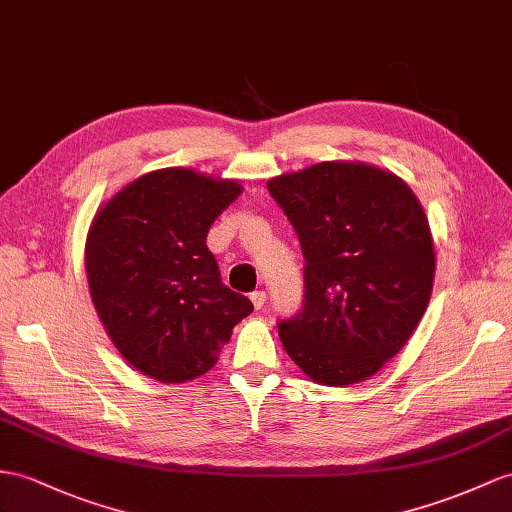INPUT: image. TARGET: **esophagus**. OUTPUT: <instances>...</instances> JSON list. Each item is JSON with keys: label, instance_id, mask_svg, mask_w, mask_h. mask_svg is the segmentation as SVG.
Wrapping results in <instances>:
<instances>
[{"label": "esophagus", "instance_id": "34e87169", "mask_svg": "<svg viewBox=\"0 0 512 512\" xmlns=\"http://www.w3.org/2000/svg\"><path fill=\"white\" fill-rule=\"evenodd\" d=\"M251 300H253L255 309H264V307H266V300H268V296H266V292H264V290H257V292H253V294H251Z\"/></svg>", "mask_w": 512, "mask_h": 512}]
</instances>
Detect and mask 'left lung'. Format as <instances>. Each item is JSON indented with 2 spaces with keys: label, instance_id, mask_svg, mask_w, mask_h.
Segmentation results:
<instances>
[{
  "label": "left lung",
  "instance_id": "8db88e82",
  "mask_svg": "<svg viewBox=\"0 0 512 512\" xmlns=\"http://www.w3.org/2000/svg\"><path fill=\"white\" fill-rule=\"evenodd\" d=\"M298 235L303 305L279 320L300 370L331 387L359 383L398 355L422 320L435 251L402 179L368 164L324 162L268 181Z\"/></svg>",
  "mask_w": 512,
  "mask_h": 512
}]
</instances>
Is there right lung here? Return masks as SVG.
Here are the masks:
<instances>
[{
    "label": "right lung",
    "mask_w": 512,
    "mask_h": 512,
    "mask_svg": "<svg viewBox=\"0 0 512 512\" xmlns=\"http://www.w3.org/2000/svg\"><path fill=\"white\" fill-rule=\"evenodd\" d=\"M242 188L188 168L131 181L103 205L86 240L99 318L121 355L162 383L201 376L253 311L220 279L205 240Z\"/></svg>",
    "instance_id": "add662e5"
}]
</instances>
